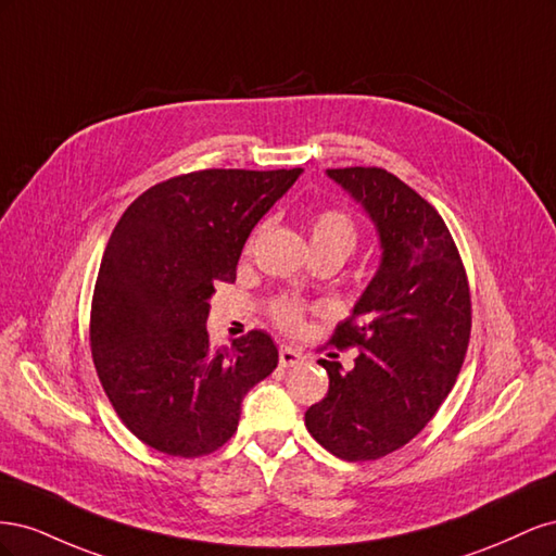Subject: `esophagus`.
Returning a JSON list of instances; mask_svg holds the SVG:
<instances>
[{
    "label": "esophagus",
    "mask_w": 556,
    "mask_h": 556,
    "mask_svg": "<svg viewBox=\"0 0 556 556\" xmlns=\"http://www.w3.org/2000/svg\"><path fill=\"white\" fill-rule=\"evenodd\" d=\"M278 357H280V366L282 368H290V366H296V364L304 362V352H299V350H294L290 345H282L280 352H278Z\"/></svg>",
    "instance_id": "34e87169"
}]
</instances>
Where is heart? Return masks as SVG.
Masks as SVG:
<instances>
[{"label": "heart", "instance_id": "b5f03b06", "mask_svg": "<svg viewBox=\"0 0 556 556\" xmlns=\"http://www.w3.org/2000/svg\"><path fill=\"white\" fill-rule=\"evenodd\" d=\"M311 241L315 252L319 250L339 252V255L345 260L350 252L357 248L359 227L355 223V217L343 208L319 211L311 223ZM271 317L282 329H296L301 325V319H304V306H301L296 299L282 296L274 301Z\"/></svg>", "mask_w": 556, "mask_h": 556}]
</instances>
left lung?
<instances>
[{"label":"left lung","instance_id":"obj_1","mask_svg":"<svg viewBox=\"0 0 556 556\" xmlns=\"http://www.w3.org/2000/svg\"><path fill=\"white\" fill-rule=\"evenodd\" d=\"M364 206L382 248L374 280L331 343L355 366L319 359L329 392L306 410L313 439L345 462L413 441L457 382L470 339V292L452 233L427 199L378 166L327 169Z\"/></svg>","mask_w":556,"mask_h":556}]
</instances>
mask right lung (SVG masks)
<instances>
[{"instance_id": "right-lung-1", "label": "right lung", "mask_w": 556, "mask_h": 556, "mask_svg": "<svg viewBox=\"0 0 556 556\" xmlns=\"http://www.w3.org/2000/svg\"><path fill=\"white\" fill-rule=\"evenodd\" d=\"M301 169H204L153 185L117 220L94 282L90 348L123 425L172 457H204L239 427L241 401L278 366L255 329L213 348L215 282L237 280L241 250Z\"/></svg>"}]
</instances>
